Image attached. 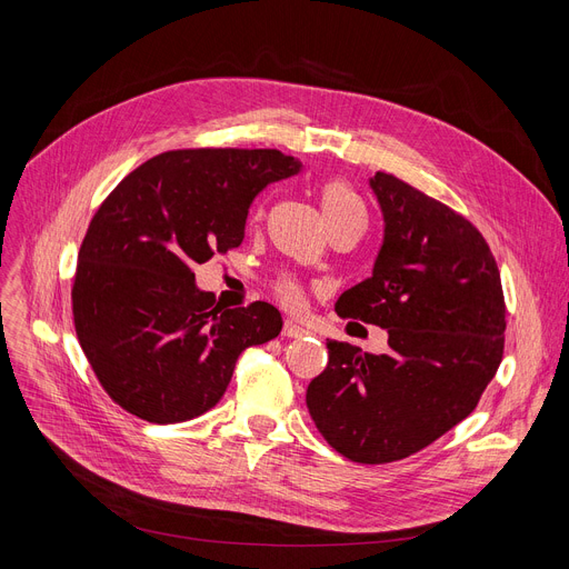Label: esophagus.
Masks as SVG:
<instances>
[{"mask_svg": "<svg viewBox=\"0 0 569 569\" xmlns=\"http://www.w3.org/2000/svg\"><path fill=\"white\" fill-rule=\"evenodd\" d=\"M306 333H308V329L303 327V323L293 321V319H287V321H284V327H282V336H287V338H303Z\"/></svg>", "mask_w": 569, "mask_h": 569, "instance_id": "obj_1", "label": "esophagus"}]
</instances>
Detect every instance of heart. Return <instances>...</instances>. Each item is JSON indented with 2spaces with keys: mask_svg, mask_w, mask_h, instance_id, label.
Returning <instances> with one entry per match:
<instances>
[{
  "mask_svg": "<svg viewBox=\"0 0 569 569\" xmlns=\"http://www.w3.org/2000/svg\"><path fill=\"white\" fill-rule=\"evenodd\" d=\"M319 206L323 212V220L329 227L349 220V218H366V208L359 194L347 184L345 180H327L319 189ZM278 299L287 308H296L301 303V284L289 276H282L273 282Z\"/></svg>",
  "mask_w": 569,
  "mask_h": 569,
  "instance_id": "1",
  "label": "heart"
}]
</instances>
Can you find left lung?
I'll use <instances>...</instances> for the list:
<instances>
[{
    "label": "left lung",
    "mask_w": 569,
    "mask_h": 569,
    "mask_svg": "<svg viewBox=\"0 0 569 569\" xmlns=\"http://www.w3.org/2000/svg\"><path fill=\"white\" fill-rule=\"evenodd\" d=\"M370 189L385 218L372 276L336 312L387 329L389 351L331 340L306 402L319 432L355 463H391L463 421L505 349V296L489 242L456 210L391 173Z\"/></svg>",
    "instance_id": "1"
}]
</instances>
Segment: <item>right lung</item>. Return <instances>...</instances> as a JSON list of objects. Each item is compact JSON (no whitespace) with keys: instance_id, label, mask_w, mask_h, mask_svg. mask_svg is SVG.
Masks as SVG:
<instances>
[{"instance_id":"add662e5","label":"right lung","mask_w":569,"mask_h":569,"mask_svg":"<svg viewBox=\"0 0 569 569\" xmlns=\"http://www.w3.org/2000/svg\"><path fill=\"white\" fill-rule=\"evenodd\" d=\"M303 169L280 150H171L99 206L78 252L73 323L97 380L150 423L220 402L242 349L282 331L278 308H220L194 263L238 248L254 197Z\"/></svg>"}]
</instances>
